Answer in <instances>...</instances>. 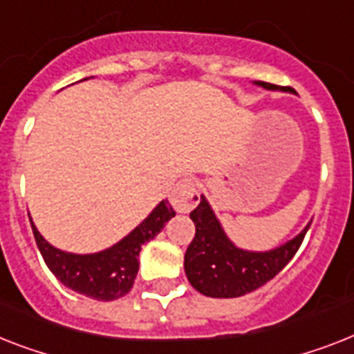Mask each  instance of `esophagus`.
Here are the masks:
<instances>
[{"label": "esophagus", "instance_id": "obj_1", "mask_svg": "<svg viewBox=\"0 0 354 354\" xmlns=\"http://www.w3.org/2000/svg\"><path fill=\"white\" fill-rule=\"evenodd\" d=\"M198 203V191L196 185L189 178H183L176 185L172 187L171 191V205L176 209L178 212L191 211L192 207Z\"/></svg>", "mask_w": 354, "mask_h": 354}]
</instances>
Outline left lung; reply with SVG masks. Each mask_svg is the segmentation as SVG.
<instances>
[{
  "instance_id": "1",
  "label": "left lung",
  "mask_w": 354,
  "mask_h": 354,
  "mask_svg": "<svg viewBox=\"0 0 354 354\" xmlns=\"http://www.w3.org/2000/svg\"><path fill=\"white\" fill-rule=\"evenodd\" d=\"M266 91L295 93L266 82H252ZM196 234L187 247L183 269L187 280L198 292L211 298H238L254 291L277 277L278 272L297 254L306 236L307 223L297 236L269 251H247L227 236L218 216L207 198L200 196V203L191 212Z\"/></svg>"
}]
</instances>
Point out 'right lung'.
Segmentation results:
<instances>
[{
	"mask_svg": "<svg viewBox=\"0 0 354 354\" xmlns=\"http://www.w3.org/2000/svg\"><path fill=\"white\" fill-rule=\"evenodd\" d=\"M174 216L176 211L172 209L171 203L162 200L149 212V216L120 242L103 251L77 254V252L62 251L53 243H48L41 236V232L37 231L32 218L28 214L37 249L54 277L68 289L100 301L118 300L131 291L140 269L138 257L142 245L151 242Z\"/></svg>",
	"mask_w": 354,
	"mask_h": 354,
	"instance_id": "add662e5",
	"label": "right lung"
}]
</instances>
